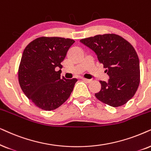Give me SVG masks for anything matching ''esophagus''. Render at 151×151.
I'll return each instance as SVG.
<instances>
[{"mask_svg":"<svg viewBox=\"0 0 151 151\" xmlns=\"http://www.w3.org/2000/svg\"><path fill=\"white\" fill-rule=\"evenodd\" d=\"M81 79H82V80H83V81H84L87 82V83H90V82L92 81V80H91V79H86V78H81Z\"/></svg>","mask_w":151,"mask_h":151,"instance_id":"obj_1","label":"esophagus"}]
</instances>
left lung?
I'll use <instances>...</instances> for the list:
<instances>
[{
    "instance_id": "left-lung-1",
    "label": "left lung",
    "mask_w": 151,
    "mask_h": 151,
    "mask_svg": "<svg viewBox=\"0 0 151 151\" xmlns=\"http://www.w3.org/2000/svg\"><path fill=\"white\" fill-rule=\"evenodd\" d=\"M97 55L106 68L108 82L99 81L96 99L112 107L124 105L134 95L140 82L139 61L131 44L115 34H104L80 40Z\"/></svg>"
}]
</instances>
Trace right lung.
<instances>
[{"label": "right lung", "instance_id": "1", "mask_svg": "<svg viewBox=\"0 0 151 151\" xmlns=\"http://www.w3.org/2000/svg\"><path fill=\"white\" fill-rule=\"evenodd\" d=\"M73 39L41 37L32 41L24 50L19 68V82L32 103L44 110L57 109L67 100L77 79L61 77V63Z\"/></svg>", "mask_w": 151, "mask_h": 151}]
</instances>
